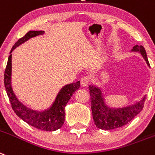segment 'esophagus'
Wrapping results in <instances>:
<instances>
[{
    "mask_svg": "<svg viewBox=\"0 0 155 155\" xmlns=\"http://www.w3.org/2000/svg\"><path fill=\"white\" fill-rule=\"evenodd\" d=\"M80 82L82 86H86L89 83V78L88 76H83L81 78Z\"/></svg>",
    "mask_w": 155,
    "mask_h": 155,
    "instance_id": "obj_1",
    "label": "esophagus"
}]
</instances>
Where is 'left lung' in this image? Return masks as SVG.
Returning <instances> with one entry per match:
<instances>
[{
	"mask_svg": "<svg viewBox=\"0 0 155 155\" xmlns=\"http://www.w3.org/2000/svg\"><path fill=\"white\" fill-rule=\"evenodd\" d=\"M132 51L141 53L147 66H150L146 51L142 46H134ZM89 89L95 125L97 128L102 130L114 129L128 124L141 112L146 99L145 96H144L139 102L132 105L122 108H111L105 104L102 92L99 88L95 86H89Z\"/></svg>",
	"mask_w": 155,
	"mask_h": 155,
	"instance_id": "8db88e82",
	"label": "left lung"
}]
</instances>
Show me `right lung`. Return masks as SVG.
<instances>
[{
    "mask_svg": "<svg viewBox=\"0 0 155 155\" xmlns=\"http://www.w3.org/2000/svg\"><path fill=\"white\" fill-rule=\"evenodd\" d=\"M44 31H34L30 30L25 34V36L19 39L15 44L13 46L11 50V55L8 57V63L4 71V86L6 92L9 98L11 107L16 115L24 120L25 122L31 126L43 131H53L59 129L63 126L65 121V106L68 103L72 95L80 87V82L78 81L72 84L66 85L63 87L58 93L56 100L53 105L49 109L43 112H36L27 108L21 102H19L16 95H14L11 85V53L13 50L18 47L19 45L24 43L32 37H37L43 34Z\"/></svg>",
    "mask_w": 155,
    "mask_h": 155,
    "instance_id": "1",
    "label": "right lung"
}]
</instances>
